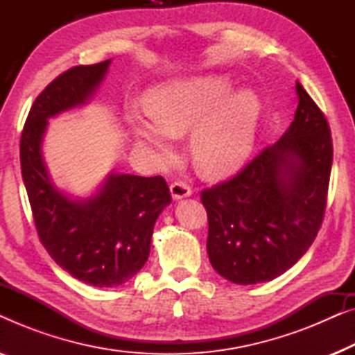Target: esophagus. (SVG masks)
<instances>
[{"label": "esophagus", "mask_w": 355, "mask_h": 355, "mask_svg": "<svg viewBox=\"0 0 355 355\" xmlns=\"http://www.w3.org/2000/svg\"><path fill=\"white\" fill-rule=\"evenodd\" d=\"M169 189H171V196H173L174 200L189 197L192 193V187L189 186L186 181H182V179H178V181H174Z\"/></svg>", "instance_id": "esophagus-1"}]
</instances>
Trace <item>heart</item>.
Instances as JSON below:
<instances>
[{"mask_svg": "<svg viewBox=\"0 0 355 355\" xmlns=\"http://www.w3.org/2000/svg\"><path fill=\"white\" fill-rule=\"evenodd\" d=\"M231 94L232 87L223 77L169 82L150 94V114L130 111L129 128L164 159L173 153V135L193 129L191 150L197 166L221 176L249 155L260 116V101L252 92Z\"/></svg>", "mask_w": 355, "mask_h": 355, "instance_id": "1", "label": "heart"}]
</instances>
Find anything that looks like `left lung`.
I'll return each instance as SVG.
<instances>
[{
	"label": "left lung",
	"mask_w": 355,
	"mask_h": 355,
	"mask_svg": "<svg viewBox=\"0 0 355 355\" xmlns=\"http://www.w3.org/2000/svg\"><path fill=\"white\" fill-rule=\"evenodd\" d=\"M294 121L234 176L203 189L211 266L237 284L289 270L322 227L333 163L331 130L302 85Z\"/></svg>",
	"instance_id": "left-lung-1"
}]
</instances>
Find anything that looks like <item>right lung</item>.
Here are the masks:
<instances>
[{"instance_id": "right-lung-1", "label": "right lung", "mask_w": 355, "mask_h": 355, "mask_svg": "<svg viewBox=\"0 0 355 355\" xmlns=\"http://www.w3.org/2000/svg\"><path fill=\"white\" fill-rule=\"evenodd\" d=\"M110 60L61 72L33 101L21 134V171L38 239L62 270L96 288L129 281L150 254L155 221L171 202L162 176L111 174L98 196L72 202L58 192L43 164L46 119L84 103Z\"/></svg>"}]
</instances>
